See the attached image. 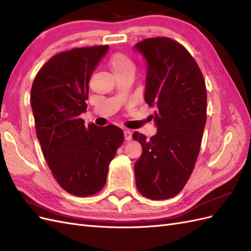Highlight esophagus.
Masks as SVG:
<instances>
[{"label":"esophagus","mask_w":251,"mask_h":251,"mask_svg":"<svg viewBox=\"0 0 251 251\" xmlns=\"http://www.w3.org/2000/svg\"><path fill=\"white\" fill-rule=\"evenodd\" d=\"M124 135H125V139L126 140H131L132 139V133H131V131H128V130L124 131Z\"/></svg>","instance_id":"34e87169"}]
</instances>
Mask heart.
Here are the masks:
<instances>
[{
    "label": "heart",
    "mask_w": 251,
    "mask_h": 251,
    "mask_svg": "<svg viewBox=\"0 0 251 251\" xmlns=\"http://www.w3.org/2000/svg\"><path fill=\"white\" fill-rule=\"evenodd\" d=\"M108 66L115 75V77L121 76L125 74H130L135 70V64L130 56L125 53L117 52L112 54L108 60Z\"/></svg>",
    "instance_id": "heart-1"
}]
</instances>
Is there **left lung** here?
I'll return each instance as SVG.
<instances>
[{"label": "left lung", "mask_w": 251, "mask_h": 251, "mask_svg": "<svg viewBox=\"0 0 251 251\" xmlns=\"http://www.w3.org/2000/svg\"><path fill=\"white\" fill-rule=\"evenodd\" d=\"M147 62L144 100L154 113L157 133L135 132L142 147L135 163L139 193L151 200L178 195L191 177L206 124L207 94L199 66L189 52L169 37H151L136 44Z\"/></svg>", "instance_id": "left-lung-1"}]
</instances>
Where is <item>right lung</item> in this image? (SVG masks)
Listing matches in <instances>:
<instances>
[{
    "mask_svg": "<svg viewBox=\"0 0 251 251\" xmlns=\"http://www.w3.org/2000/svg\"><path fill=\"white\" fill-rule=\"evenodd\" d=\"M109 46L74 48L51 57L31 88L36 136L49 169L66 192L92 196L105 184L109 164L124 142L116 126H85L89 81Z\"/></svg>",
    "mask_w": 251,
    "mask_h": 251,
    "instance_id": "add662e5",
    "label": "right lung"
}]
</instances>
